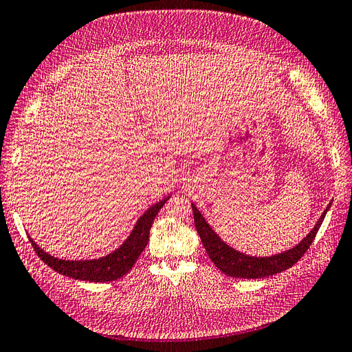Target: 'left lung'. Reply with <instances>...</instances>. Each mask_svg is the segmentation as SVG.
I'll return each instance as SVG.
<instances>
[{
	"label": "left lung",
	"mask_w": 352,
	"mask_h": 352,
	"mask_svg": "<svg viewBox=\"0 0 352 352\" xmlns=\"http://www.w3.org/2000/svg\"><path fill=\"white\" fill-rule=\"evenodd\" d=\"M330 206H332V202H329L327 208L323 211L322 217L317 220L316 226L300 243L296 245V247L285 252L272 255V257H252V255H247L233 250L228 243L223 242L217 233L210 228L206 219L201 216V212L194 204L192 211L194 223L201 238V242L204 245L210 260L216 264V267L221 270V273L230 276V278L261 279L289 269L295 263H298V260H301L302 255L307 252L308 248H310L311 242L314 241Z\"/></svg>",
	"instance_id": "8db88e82"
}]
</instances>
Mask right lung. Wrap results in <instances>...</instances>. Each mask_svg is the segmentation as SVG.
<instances>
[{"label":"right lung","instance_id":"obj_1","mask_svg":"<svg viewBox=\"0 0 352 352\" xmlns=\"http://www.w3.org/2000/svg\"><path fill=\"white\" fill-rule=\"evenodd\" d=\"M168 198L170 195L162 201L155 202L154 206L148 208L144 214L138 219L129 238L120 245V248H117L116 251L105 255L102 258L79 261L60 260L52 257L48 252H44V250H41L32 238H29V241L32 242V247H34L38 257L57 273L79 280L111 282L123 278V276L133 267L135 261L140 258L141 252L146 247L148 239H150V229L153 226V221Z\"/></svg>","mask_w":352,"mask_h":352}]
</instances>
